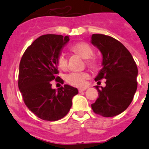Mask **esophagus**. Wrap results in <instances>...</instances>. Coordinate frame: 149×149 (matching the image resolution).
I'll list each match as a JSON object with an SVG mask.
<instances>
[{
  "label": "esophagus",
  "mask_w": 149,
  "mask_h": 149,
  "mask_svg": "<svg viewBox=\"0 0 149 149\" xmlns=\"http://www.w3.org/2000/svg\"><path fill=\"white\" fill-rule=\"evenodd\" d=\"M85 90H86V88H78V92H79V93L84 92Z\"/></svg>",
  "instance_id": "1"
}]
</instances>
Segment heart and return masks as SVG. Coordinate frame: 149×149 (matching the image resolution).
I'll return each mask as SVG.
<instances>
[{
	"instance_id": "1",
	"label": "heart",
	"mask_w": 149,
	"mask_h": 149,
	"mask_svg": "<svg viewBox=\"0 0 149 149\" xmlns=\"http://www.w3.org/2000/svg\"><path fill=\"white\" fill-rule=\"evenodd\" d=\"M70 49L74 54H78L81 57L85 59V63L90 68H97L99 61L97 58L93 56L94 50L93 47L88 42L80 41L74 43L70 47ZM56 64L59 69L61 71H66L68 67V58L66 55L63 53L60 54L56 57ZM88 78V74L85 71L82 72H72L67 76L66 81L69 85L74 87H83L85 86L86 80Z\"/></svg>"
}]
</instances>
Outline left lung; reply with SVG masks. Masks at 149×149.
<instances>
[{"instance_id":"1","label":"left lung","mask_w":149,"mask_h":149,"mask_svg":"<svg viewBox=\"0 0 149 149\" xmlns=\"http://www.w3.org/2000/svg\"><path fill=\"white\" fill-rule=\"evenodd\" d=\"M92 43L102 54V68L95 81L107 79L104 88L95 86L99 97L92 109L100 116L112 117L124 112L132 102L138 86V68L128 49L116 39L93 34Z\"/></svg>"}]
</instances>
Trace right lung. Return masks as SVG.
I'll list each match as a JSON object with an SVG mask.
<instances>
[{
    "mask_svg": "<svg viewBox=\"0 0 149 149\" xmlns=\"http://www.w3.org/2000/svg\"><path fill=\"white\" fill-rule=\"evenodd\" d=\"M68 36L47 34L33 41L23 54L18 71V88L23 101L39 118L56 121L65 116L71 109L76 88L64 85L57 91L51 88V81L64 83L57 76L56 57Z\"/></svg>",
    "mask_w": 149,
    "mask_h": 149,
    "instance_id": "add662e5",
    "label": "right lung"
}]
</instances>
